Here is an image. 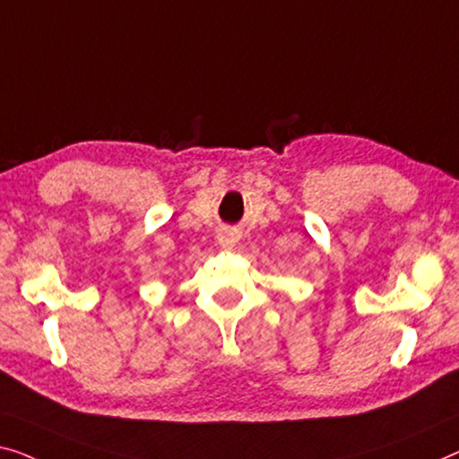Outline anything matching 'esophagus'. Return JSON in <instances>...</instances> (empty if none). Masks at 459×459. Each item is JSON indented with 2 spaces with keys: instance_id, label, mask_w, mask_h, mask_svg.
I'll return each instance as SVG.
<instances>
[{
  "instance_id": "1",
  "label": "esophagus",
  "mask_w": 459,
  "mask_h": 459,
  "mask_svg": "<svg viewBox=\"0 0 459 459\" xmlns=\"http://www.w3.org/2000/svg\"><path fill=\"white\" fill-rule=\"evenodd\" d=\"M237 232L235 230H229V229H224V230H221L218 232V243L222 245V247H232V245L237 243Z\"/></svg>"
}]
</instances>
